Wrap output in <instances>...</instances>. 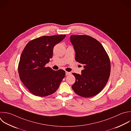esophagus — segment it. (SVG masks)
Instances as JSON below:
<instances>
[{"label": "esophagus", "mask_w": 131, "mask_h": 131, "mask_svg": "<svg viewBox=\"0 0 131 131\" xmlns=\"http://www.w3.org/2000/svg\"><path fill=\"white\" fill-rule=\"evenodd\" d=\"M71 74V72H66V75L67 76V75H70Z\"/></svg>", "instance_id": "esophagus-1"}]
</instances>
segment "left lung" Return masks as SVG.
<instances>
[{"mask_svg": "<svg viewBox=\"0 0 131 131\" xmlns=\"http://www.w3.org/2000/svg\"><path fill=\"white\" fill-rule=\"evenodd\" d=\"M75 60L83 65L81 74L72 73L76 78L72 88L77 95L90 97L100 93L106 84L111 71L110 60L102 45L88 35H71Z\"/></svg>", "mask_w": 131, "mask_h": 131, "instance_id": "1", "label": "left lung"}]
</instances>
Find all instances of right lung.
Here are the masks:
<instances>
[{"label": "right lung", "mask_w": 131, "mask_h": 131, "mask_svg": "<svg viewBox=\"0 0 131 131\" xmlns=\"http://www.w3.org/2000/svg\"><path fill=\"white\" fill-rule=\"evenodd\" d=\"M66 35L43 36L29 42L23 50L18 64L20 79L33 95H50L58 89L65 76L63 70L54 71L45 66L52 58L54 47Z\"/></svg>", "instance_id": "add662e5"}]
</instances>
